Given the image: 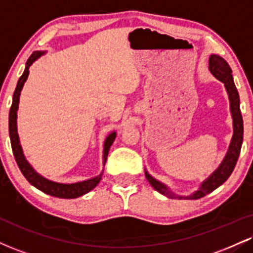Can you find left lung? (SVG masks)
Returning <instances> with one entry per match:
<instances>
[{"instance_id":"1","label":"left lung","mask_w":253,"mask_h":253,"mask_svg":"<svg viewBox=\"0 0 253 253\" xmlns=\"http://www.w3.org/2000/svg\"><path fill=\"white\" fill-rule=\"evenodd\" d=\"M209 69L211 74L213 75L215 79L219 81L223 82L225 89H226L227 95H229L230 101V112L231 117H232V124H233V134L232 139H231L229 150H227L226 154H225L223 161L220 165L214 169L213 172L210 174L208 178L204 180L200 186L197 188L194 192L187 196H180L176 194L169 188L167 185L161 182L160 180L152 176L147 169H145V175L148 182L152 185V187L158 192L164 194L167 198L171 199H199L206 194L211 193L215 188H218L220 185H223L227 178L233 172L234 166H236L237 160L239 158L240 148H242L243 144V133H244V127H243V117L240 113V100L239 94L237 90L236 84L233 82L232 77V69L230 68L229 63L225 61L223 57L217 55V54H211L209 59Z\"/></svg>"}]
</instances>
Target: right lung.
<instances>
[{"label":"right lung","mask_w":253,"mask_h":253,"mask_svg":"<svg viewBox=\"0 0 253 253\" xmlns=\"http://www.w3.org/2000/svg\"><path fill=\"white\" fill-rule=\"evenodd\" d=\"M45 51L36 50L30 55L26 63V68H24L23 74L21 75L19 81H17L16 88H15V92L13 95V103H11L10 112H9V136H10L11 148H13L15 160H16L17 165H19V169H21V172H22L24 178H26L33 186L36 187L40 191H42V192L49 194V196L63 198V199H74V198L84 196V194L92 191L94 187H96V185L99 184L100 180H101L103 171L100 173L99 175L94 176V178L78 182H71V184H69V182L67 184V182H57L50 180V179L45 178V176L41 175L40 173L36 172L34 167L30 165L29 161L26 159V156H24L22 150V146L20 144L19 133H17V109H19L21 90H22V88L24 86V82L28 79L29 67L32 66L39 57L43 55ZM115 138H117V132L113 130V132L109 133L107 138L105 139V142H103V166H105L106 160H107L109 148L113 145Z\"/></svg>","instance_id":"1"}]
</instances>
